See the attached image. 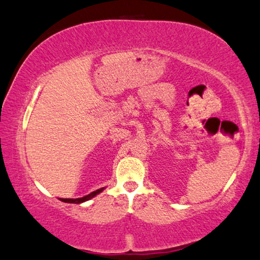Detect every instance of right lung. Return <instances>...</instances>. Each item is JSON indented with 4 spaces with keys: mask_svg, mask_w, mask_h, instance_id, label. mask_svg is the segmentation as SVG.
Wrapping results in <instances>:
<instances>
[{
    "mask_svg": "<svg viewBox=\"0 0 260 260\" xmlns=\"http://www.w3.org/2000/svg\"><path fill=\"white\" fill-rule=\"evenodd\" d=\"M103 189H105V188H100V189L91 191L90 194L86 195V197H83V198H79V199H60V200H61L62 202H67V203H81V202L88 201V200H90L91 198H94L95 195H98L99 193H101Z\"/></svg>",
    "mask_w": 260,
    "mask_h": 260,
    "instance_id": "right-lung-1",
    "label": "right lung"
}]
</instances>
